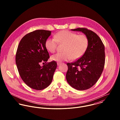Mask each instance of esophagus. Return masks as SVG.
<instances>
[{
  "label": "esophagus",
  "instance_id": "obj_1",
  "mask_svg": "<svg viewBox=\"0 0 120 120\" xmlns=\"http://www.w3.org/2000/svg\"><path fill=\"white\" fill-rule=\"evenodd\" d=\"M57 65H60V64H61V63L60 62H57Z\"/></svg>",
  "mask_w": 120,
  "mask_h": 120
}]
</instances>
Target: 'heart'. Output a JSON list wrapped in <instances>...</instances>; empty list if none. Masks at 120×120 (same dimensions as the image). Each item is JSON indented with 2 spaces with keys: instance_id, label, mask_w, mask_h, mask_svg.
Instances as JSON below:
<instances>
[{
  "instance_id": "b5f03b06",
  "label": "heart",
  "mask_w": 120,
  "mask_h": 120,
  "mask_svg": "<svg viewBox=\"0 0 120 120\" xmlns=\"http://www.w3.org/2000/svg\"><path fill=\"white\" fill-rule=\"evenodd\" d=\"M58 43L64 44L63 52L52 55L51 59L61 62L71 59L75 60L82 56L88 48L89 41L85 34H78L68 30H61L54 34L53 38L47 39L45 45L48 51L54 53L56 50Z\"/></svg>"
}]
</instances>
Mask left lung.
Instances as JSON below:
<instances>
[{
  "label": "left lung",
  "instance_id": "8db88e82",
  "mask_svg": "<svg viewBox=\"0 0 120 120\" xmlns=\"http://www.w3.org/2000/svg\"><path fill=\"white\" fill-rule=\"evenodd\" d=\"M71 30L86 34L89 44L81 57L67 63L66 79L72 87L79 90H85L94 86L102 73L105 64V47L100 37L92 30L84 28Z\"/></svg>",
  "mask_w": 120,
  "mask_h": 120
}]
</instances>
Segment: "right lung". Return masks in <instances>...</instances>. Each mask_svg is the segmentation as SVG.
I'll use <instances>...</instances> for the list:
<instances>
[{
    "mask_svg": "<svg viewBox=\"0 0 120 120\" xmlns=\"http://www.w3.org/2000/svg\"><path fill=\"white\" fill-rule=\"evenodd\" d=\"M51 34L49 30H34L24 35L18 46L16 63L19 75L27 86L36 90L50 85L57 68L53 60L40 66L41 62L46 63L50 58L45 43Z\"/></svg>",
    "mask_w": 120,
    "mask_h": 120,
    "instance_id": "right-lung-1",
    "label": "right lung"
}]
</instances>
